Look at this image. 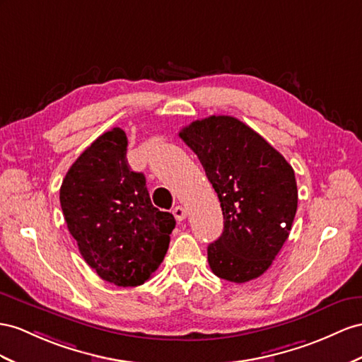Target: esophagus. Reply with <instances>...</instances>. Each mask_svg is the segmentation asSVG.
Segmentation results:
<instances>
[{
    "mask_svg": "<svg viewBox=\"0 0 362 362\" xmlns=\"http://www.w3.org/2000/svg\"><path fill=\"white\" fill-rule=\"evenodd\" d=\"M173 214H174L175 220L182 221L183 218H187V209H185L183 206H180V205H177V206L173 208Z\"/></svg>",
    "mask_w": 362,
    "mask_h": 362,
    "instance_id": "obj_1",
    "label": "esophagus"
}]
</instances>
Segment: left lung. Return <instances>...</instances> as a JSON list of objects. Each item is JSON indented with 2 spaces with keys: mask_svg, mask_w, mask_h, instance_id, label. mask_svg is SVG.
Segmentation results:
<instances>
[{
  "mask_svg": "<svg viewBox=\"0 0 362 362\" xmlns=\"http://www.w3.org/2000/svg\"><path fill=\"white\" fill-rule=\"evenodd\" d=\"M179 136L197 154L223 211V233L208 246L212 272L233 283L263 275L289 237L298 206L292 166L233 116L194 120Z\"/></svg>",
  "mask_w": 362,
  "mask_h": 362,
  "instance_id": "left-lung-1",
  "label": "left lung"
}]
</instances>
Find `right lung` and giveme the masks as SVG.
I'll return each mask as SVG.
<instances>
[{"mask_svg":"<svg viewBox=\"0 0 362 362\" xmlns=\"http://www.w3.org/2000/svg\"><path fill=\"white\" fill-rule=\"evenodd\" d=\"M128 139L113 128L70 166L59 189L64 218L81 255L116 286H139L156 272L175 220L153 206L145 175L127 160Z\"/></svg>","mask_w":362,"mask_h":362,"instance_id":"1","label":"right lung"}]
</instances>
